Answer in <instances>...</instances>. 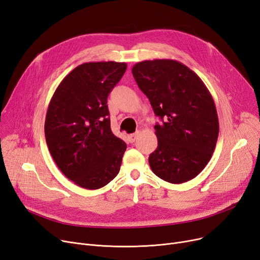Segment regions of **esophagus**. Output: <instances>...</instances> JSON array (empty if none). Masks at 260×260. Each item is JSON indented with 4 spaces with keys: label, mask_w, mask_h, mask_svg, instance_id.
<instances>
[{
    "label": "esophagus",
    "mask_w": 260,
    "mask_h": 260,
    "mask_svg": "<svg viewBox=\"0 0 260 260\" xmlns=\"http://www.w3.org/2000/svg\"><path fill=\"white\" fill-rule=\"evenodd\" d=\"M138 136H139V132L135 133V134H131V135L127 136V139H128V141H129L131 143H133V142H135L136 140H137Z\"/></svg>",
    "instance_id": "esophagus-1"
}]
</instances>
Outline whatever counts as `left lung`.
<instances>
[{
  "label": "left lung",
  "mask_w": 260,
  "mask_h": 260,
  "mask_svg": "<svg viewBox=\"0 0 260 260\" xmlns=\"http://www.w3.org/2000/svg\"><path fill=\"white\" fill-rule=\"evenodd\" d=\"M132 72L162 121L155 125L158 146L149 167L170 183L192 180L212 158L219 133L212 94L193 71L175 60L142 61Z\"/></svg>",
  "instance_id": "left-lung-1"
}]
</instances>
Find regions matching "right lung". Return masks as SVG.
Returning <instances> with one entry per match:
<instances>
[{
    "instance_id": "add662e5",
    "label": "right lung",
    "mask_w": 260,
    "mask_h": 260,
    "mask_svg": "<svg viewBox=\"0 0 260 260\" xmlns=\"http://www.w3.org/2000/svg\"><path fill=\"white\" fill-rule=\"evenodd\" d=\"M126 63L88 62L77 66L54 91L45 119V138L60 171L77 185L98 189L118 175L126 144L111 129L109 92Z\"/></svg>"
}]
</instances>
